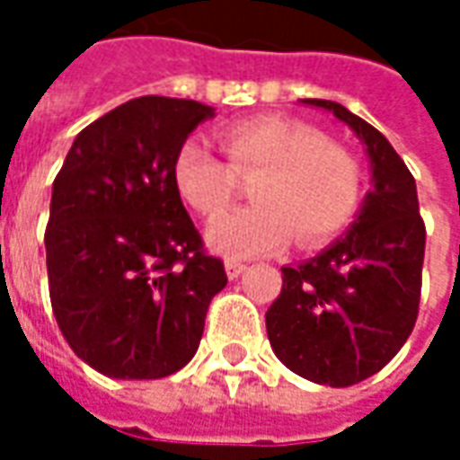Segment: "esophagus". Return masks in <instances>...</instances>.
I'll return each instance as SVG.
<instances>
[{"instance_id": "obj_1", "label": "esophagus", "mask_w": 460, "mask_h": 460, "mask_svg": "<svg viewBox=\"0 0 460 460\" xmlns=\"http://www.w3.org/2000/svg\"><path fill=\"white\" fill-rule=\"evenodd\" d=\"M224 269H226V276L234 280V279H239L241 273L246 270V263H241V261H236V259H229L226 263H224Z\"/></svg>"}]
</instances>
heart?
<instances>
[{"instance_id":"obj_1","label":"heart","mask_w":460,"mask_h":460,"mask_svg":"<svg viewBox=\"0 0 460 460\" xmlns=\"http://www.w3.org/2000/svg\"><path fill=\"white\" fill-rule=\"evenodd\" d=\"M224 162L209 142L190 137L174 157V184L181 199L217 217L229 207L236 177L251 180L256 204L211 221L207 241L226 256H261L280 249L290 234L313 246L345 226L362 191V170L342 145L298 120L263 115L221 132Z\"/></svg>"}]
</instances>
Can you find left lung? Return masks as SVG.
Segmentation results:
<instances>
[{
	"instance_id": "obj_1",
	"label": "left lung",
	"mask_w": 460,
	"mask_h": 460,
	"mask_svg": "<svg viewBox=\"0 0 460 460\" xmlns=\"http://www.w3.org/2000/svg\"><path fill=\"white\" fill-rule=\"evenodd\" d=\"M300 103L328 111L355 132L372 190L340 239L280 269L283 288L266 313V332L290 372L349 386L379 372L414 330L426 229L414 177L385 135L335 101Z\"/></svg>"
}]
</instances>
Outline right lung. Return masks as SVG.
Returning a JSON list of instances; mask_svg holds the SVG:
<instances>
[{
	"instance_id": "obj_1",
	"label": "right lung",
	"mask_w": 460,
	"mask_h": 460,
	"mask_svg": "<svg viewBox=\"0 0 460 460\" xmlns=\"http://www.w3.org/2000/svg\"><path fill=\"white\" fill-rule=\"evenodd\" d=\"M214 108L145 95L75 135L51 191L46 269L56 323L113 379H160L190 362L224 263L201 251L174 157Z\"/></svg>"
}]
</instances>
